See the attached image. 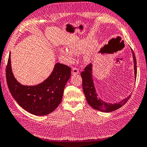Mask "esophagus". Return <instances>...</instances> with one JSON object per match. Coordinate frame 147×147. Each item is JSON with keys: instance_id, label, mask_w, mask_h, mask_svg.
<instances>
[{"instance_id": "obj_1", "label": "esophagus", "mask_w": 147, "mask_h": 147, "mask_svg": "<svg viewBox=\"0 0 147 147\" xmlns=\"http://www.w3.org/2000/svg\"><path fill=\"white\" fill-rule=\"evenodd\" d=\"M71 73L73 74H77L79 73V69L77 67H73L72 68V71Z\"/></svg>"}]
</instances>
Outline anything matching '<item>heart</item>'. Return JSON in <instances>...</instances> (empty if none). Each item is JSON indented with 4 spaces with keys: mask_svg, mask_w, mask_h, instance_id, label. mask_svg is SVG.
Masks as SVG:
<instances>
[{
    "mask_svg": "<svg viewBox=\"0 0 147 147\" xmlns=\"http://www.w3.org/2000/svg\"><path fill=\"white\" fill-rule=\"evenodd\" d=\"M94 42V40L91 39L80 40V41H76L69 45L70 50H68L67 49H61L60 50V52L68 62H71L74 60L76 54L79 55L86 52L89 49L92 47ZM92 55L93 50L88 51L85 56V61H90L92 59Z\"/></svg>",
    "mask_w": 147,
    "mask_h": 147,
    "instance_id": "1",
    "label": "heart"
}]
</instances>
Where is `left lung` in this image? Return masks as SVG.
<instances>
[{
    "mask_svg": "<svg viewBox=\"0 0 147 147\" xmlns=\"http://www.w3.org/2000/svg\"><path fill=\"white\" fill-rule=\"evenodd\" d=\"M132 53L133 55L134 60V78H136V59L134 51L131 49ZM92 64H89L87 65L84 69V71L82 72L81 76L82 78V87L83 92L85 94V96L87 99V101L91 107H92L95 110H97L102 112H111L117 110V109L122 107L123 105H124L126 102L128 101V100L130 99L131 95L123 99L120 102L115 104H111V103H107L103 101L99 97H97L98 95L97 94L96 88H95L93 78H92Z\"/></svg>",
    "mask_w": 147,
    "mask_h": 147,
    "instance_id": "8db88e82",
    "label": "left lung"
}]
</instances>
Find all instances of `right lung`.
Returning <instances> with one entry per match:
<instances>
[{
  "label": "right lung",
  "instance_id": "add662e5",
  "mask_svg": "<svg viewBox=\"0 0 147 147\" xmlns=\"http://www.w3.org/2000/svg\"><path fill=\"white\" fill-rule=\"evenodd\" d=\"M71 73L68 65L57 63L50 76L42 83L35 86L22 85L13 75L9 54L6 80L11 95L22 108L31 114L42 116L51 113L60 104Z\"/></svg>",
  "mask_w": 147,
  "mask_h": 147
}]
</instances>
